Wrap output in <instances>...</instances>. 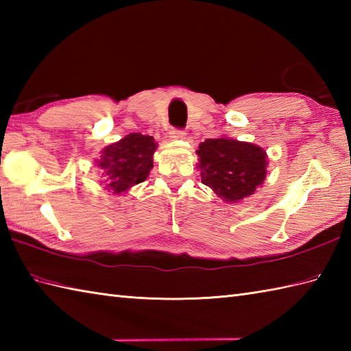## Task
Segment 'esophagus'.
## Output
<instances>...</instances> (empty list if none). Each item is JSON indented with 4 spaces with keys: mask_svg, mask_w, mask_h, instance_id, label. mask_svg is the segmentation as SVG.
Returning <instances> with one entry per match:
<instances>
[{
    "mask_svg": "<svg viewBox=\"0 0 351 351\" xmlns=\"http://www.w3.org/2000/svg\"><path fill=\"white\" fill-rule=\"evenodd\" d=\"M185 136H187V132H185L184 130H171L169 132V137L171 140H184Z\"/></svg>",
    "mask_w": 351,
    "mask_h": 351,
    "instance_id": "obj_1",
    "label": "esophagus"
}]
</instances>
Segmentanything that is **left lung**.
<instances>
[{
  "mask_svg": "<svg viewBox=\"0 0 351 351\" xmlns=\"http://www.w3.org/2000/svg\"><path fill=\"white\" fill-rule=\"evenodd\" d=\"M196 152L202 184L225 202H240L265 181L267 154L256 145L228 137L206 138Z\"/></svg>",
  "mask_w": 351,
  "mask_h": 351,
  "instance_id": "left-lung-1",
  "label": "left lung"
}]
</instances>
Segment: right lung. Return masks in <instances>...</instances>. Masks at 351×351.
<instances>
[{
    "instance_id": "add662e5",
    "label": "right lung",
    "mask_w": 351,
    "mask_h": 351,
    "mask_svg": "<svg viewBox=\"0 0 351 351\" xmlns=\"http://www.w3.org/2000/svg\"><path fill=\"white\" fill-rule=\"evenodd\" d=\"M155 149L154 137L140 132L128 134L117 143L108 145L98 160L107 189L114 195H122L134 185L146 181L154 167Z\"/></svg>"
}]
</instances>
